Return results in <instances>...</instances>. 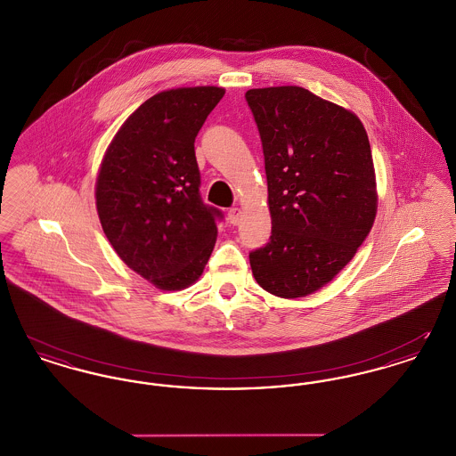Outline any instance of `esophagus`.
<instances>
[{
    "label": "esophagus",
    "mask_w": 456,
    "mask_h": 456,
    "mask_svg": "<svg viewBox=\"0 0 456 456\" xmlns=\"http://www.w3.org/2000/svg\"><path fill=\"white\" fill-rule=\"evenodd\" d=\"M227 217H229V222H231L232 225H239L240 220H242V212H240L239 208H231L229 214H227Z\"/></svg>",
    "instance_id": "34e87169"
}]
</instances>
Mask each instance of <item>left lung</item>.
I'll list each match as a JSON object with an SVG mask.
<instances>
[{"mask_svg":"<svg viewBox=\"0 0 456 456\" xmlns=\"http://www.w3.org/2000/svg\"><path fill=\"white\" fill-rule=\"evenodd\" d=\"M260 131L270 240L249 253L261 287L283 299L330 282L368 238L378 193L368 133L347 109L303 87L251 88Z\"/></svg>","mask_w":456,"mask_h":456,"instance_id":"8db88e82","label":"left lung"}]
</instances>
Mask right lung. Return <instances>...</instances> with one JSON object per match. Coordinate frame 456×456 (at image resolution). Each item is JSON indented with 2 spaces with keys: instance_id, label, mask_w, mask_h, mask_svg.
<instances>
[{
  "instance_id": "1",
  "label": "right lung",
  "mask_w": 456,
  "mask_h": 456,
  "mask_svg": "<svg viewBox=\"0 0 456 456\" xmlns=\"http://www.w3.org/2000/svg\"><path fill=\"white\" fill-rule=\"evenodd\" d=\"M222 87L171 88L136 109L102 159L95 205L118 256L162 290L195 283L222 212L200 196L195 138Z\"/></svg>"
}]
</instances>
